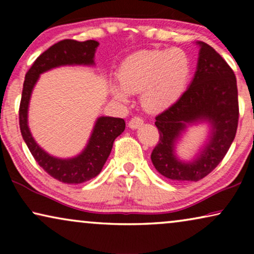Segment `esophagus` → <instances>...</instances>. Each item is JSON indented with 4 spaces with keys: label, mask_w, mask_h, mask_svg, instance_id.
<instances>
[{
    "label": "esophagus",
    "mask_w": 254,
    "mask_h": 254,
    "mask_svg": "<svg viewBox=\"0 0 254 254\" xmlns=\"http://www.w3.org/2000/svg\"><path fill=\"white\" fill-rule=\"evenodd\" d=\"M141 125H143V119H142V118L135 117V118H133V119L129 121L128 126H129L130 129H136V128L140 127Z\"/></svg>",
    "instance_id": "1"
}]
</instances>
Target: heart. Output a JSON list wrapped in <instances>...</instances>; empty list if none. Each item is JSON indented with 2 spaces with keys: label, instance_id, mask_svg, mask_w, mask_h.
I'll return each mask as SVG.
<instances>
[{
  "label": "heart",
  "instance_id": "1",
  "mask_svg": "<svg viewBox=\"0 0 254 254\" xmlns=\"http://www.w3.org/2000/svg\"><path fill=\"white\" fill-rule=\"evenodd\" d=\"M190 72L192 62L183 50H142L125 59L111 93L118 102L127 103L130 93L141 92L142 105L150 112H161L182 98Z\"/></svg>",
  "mask_w": 254,
  "mask_h": 254
}]
</instances>
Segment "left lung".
I'll list each match as a JSON object with an SVG mask.
<instances>
[{
    "label": "left lung",
    "mask_w": 254,
    "mask_h": 254,
    "mask_svg": "<svg viewBox=\"0 0 254 254\" xmlns=\"http://www.w3.org/2000/svg\"><path fill=\"white\" fill-rule=\"evenodd\" d=\"M199 46L196 70L175 105L156 117L159 142L151 154L157 172L178 182H197L213 171L227 154L238 126L237 81L232 69L209 45ZM206 124L207 136L196 155L183 160L176 147L192 126Z\"/></svg>",
    "instance_id": "1"
}]
</instances>
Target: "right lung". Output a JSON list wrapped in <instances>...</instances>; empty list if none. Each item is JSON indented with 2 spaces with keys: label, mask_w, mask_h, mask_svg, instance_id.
<instances>
[{
  "label": "right lung",
  "mask_w": 254,
  "mask_h": 254,
  "mask_svg": "<svg viewBox=\"0 0 254 254\" xmlns=\"http://www.w3.org/2000/svg\"><path fill=\"white\" fill-rule=\"evenodd\" d=\"M98 46L99 43L96 40L59 41L34 61L24 81L19 106V127L23 140L38 164L53 178L65 184H82L98 176L109 158L114 140L125 130L126 124L120 118L100 116L96 119L89 140L79 154L68 158L57 157L41 148L31 133L29 127L31 96L44 72L64 65L95 67V54Z\"/></svg>",
  "instance_id": "1"
}]
</instances>
